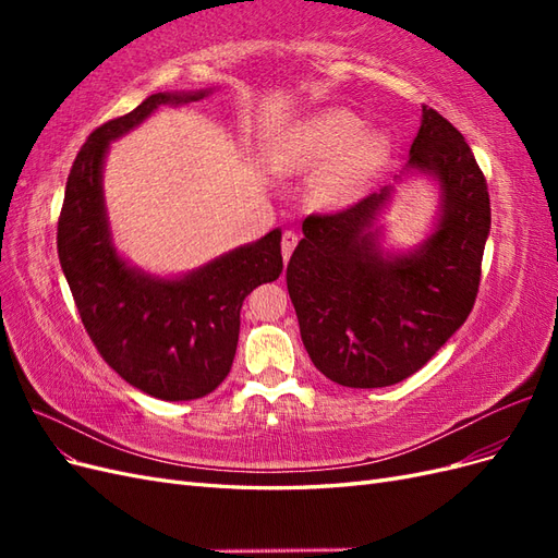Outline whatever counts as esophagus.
Listing matches in <instances>:
<instances>
[{
	"mask_svg": "<svg viewBox=\"0 0 558 558\" xmlns=\"http://www.w3.org/2000/svg\"><path fill=\"white\" fill-rule=\"evenodd\" d=\"M295 244H298V234L291 232V230L283 232V238H281V256H283V263H289Z\"/></svg>",
	"mask_w": 558,
	"mask_h": 558,
	"instance_id": "obj_1",
	"label": "esophagus"
}]
</instances>
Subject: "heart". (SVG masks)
Returning <instances> with one entry per match:
<instances>
[{
	"instance_id": "b5f03b06",
	"label": "heart",
	"mask_w": 558,
	"mask_h": 558,
	"mask_svg": "<svg viewBox=\"0 0 558 558\" xmlns=\"http://www.w3.org/2000/svg\"><path fill=\"white\" fill-rule=\"evenodd\" d=\"M365 118L344 107L318 111L300 123L283 150V162L300 172H324L320 202L332 207L356 199L384 167L391 137L384 130H365Z\"/></svg>"
}]
</instances>
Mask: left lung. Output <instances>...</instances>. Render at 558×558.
Returning <instances> with one entry per match:
<instances>
[{
  "label": "left lung",
  "instance_id": "left-lung-1",
  "mask_svg": "<svg viewBox=\"0 0 558 558\" xmlns=\"http://www.w3.org/2000/svg\"><path fill=\"white\" fill-rule=\"evenodd\" d=\"M402 174L440 189L433 232L384 251L381 211L393 185L337 214L307 216L286 283L312 363L335 384L381 388L414 375L475 305L492 228L486 179L463 134L424 107Z\"/></svg>",
  "mask_w": 558,
  "mask_h": 558
}]
</instances>
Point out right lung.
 <instances>
[{
    "instance_id": "1",
    "label": "right lung",
    "mask_w": 558,
    "mask_h": 558,
    "mask_svg": "<svg viewBox=\"0 0 558 558\" xmlns=\"http://www.w3.org/2000/svg\"><path fill=\"white\" fill-rule=\"evenodd\" d=\"M209 93H156L99 125L72 165L58 221L62 272L99 356L130 386L170 402L207 396L228 377L244 298L283 269L281 230L183 277L148 275L113 244L102 170L109 144L158 107L197 102Z\"/></svg>"
}]
</instances>
